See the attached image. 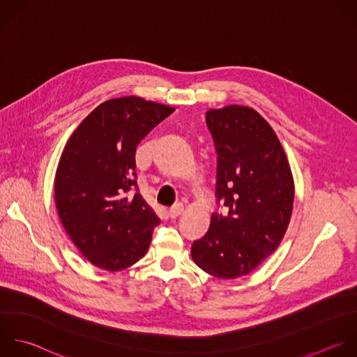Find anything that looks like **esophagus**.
<instances>
[{"instance_id": "34e87169", "label": "esophagus", "mask_w": 357, "mask_h": 357, "mask_svg": "<svg viewBox=\"0 0 357 357\" xmlns=\"http://www.w3.org/2000/svg\"><path fill=\"white\" fill-rule=\"evenodd\" d=\"M182 213H183V206H182V204H175L174 207H171V208L168 210V215H169L171 218H176V217H179Z\"/></svg>"}]
</instances>
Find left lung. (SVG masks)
<instances>
[{
    "label": "left lung",
    "instance_id": "left-lung-1",
    "mask_svg": "<svg viewBox=\"0 0 357 357\" xmlns=\"http://www.w3.org/2000/svg\"><path fill=\"white\" fill-rule=\"evenodd\" d=\"M206 122L218 154L215 196L227 213H213L192 257L207 274L234 280L280 246L292 215L294 176L275 132L253 108L210 109Z\"/></svg>",
    "mask_w": 357,
    "mask_h": 357
}]
</instances>
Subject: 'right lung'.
Segmentation results:
<instances>
[{"label": "right lung", "instance_id": "1", "mask_svg": "<svg viewBox=\"0 0 357 357\" xmlns=\"http://www.w3.org/2000/svg\"><path fill=\"white\" fill-rule=\"evenodd\" d=\"M174 111L135 96L112 98L69 137L55 174V206L70 241L93 266L121 271L146 255L160 218L139 193L135 154Z\"/></svg>", "mask_w": 357, "mask_h": 357}]
</instances>
